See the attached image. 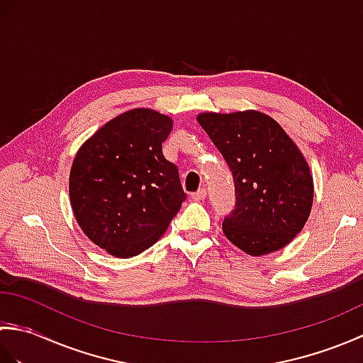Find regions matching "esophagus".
Returning <instances> with one entry per match:
<instances>
[{
    "label": "esophagus",
    "mask_w": 363,
    "mask_h": 363,
    "mask_svg": "<svg viewBox=\"0 0 363 363\" xmlns=\"http://www.w3.org/2000/svg\"><path fill=\"white\" fill-rule=\"evenodd\" d=\"M206 195H207L206 189H199L198 191H195L194 195H191V198H194L195 201H201V199H204V198H206Z\"/></svg>",
    "instance_id": "1"
}]
</instances>
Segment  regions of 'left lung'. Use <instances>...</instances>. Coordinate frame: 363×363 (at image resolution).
Here are the masks:
<instances>
[{
    "label": "left lung",
    "instance_id": "obj_1",
    "mask_svg": "<svg viewBox=\"0 0 363 363\" xmlns=\"http://www.w3.org/2000/svg\"><path fill=\"white\" fill-rule=\"evenodd\" d=\"M198 123L233 172L235 209L223 221L228 240L250 256L287 246L311 215L313 179L295 142L259 111L203 112Z\"/></svg>",
    "mask_w": 363,
    "mask_h": 363
}]
</instances>
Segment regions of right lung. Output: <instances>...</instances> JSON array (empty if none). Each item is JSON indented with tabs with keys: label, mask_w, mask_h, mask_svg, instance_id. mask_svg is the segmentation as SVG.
Segmentation results:
<instances>
[{
	"label": "right lung",
	"mask_w": 363,
	"mask_h": 363,
	"mask_svg": "<svg viewBox=\"0 0 363 363\" xmlns=\"http://www.w3.org/2000/svg\"><path fill=\"white\" fill-rule=\"evenodd\" d=\"M173 120L138 107L82 143L70 169V203L82 233L115 257H133L164 235L186 199L162 154Z\"/></svg>",
	"instance_id": "obj_1"
}]
</instances>
